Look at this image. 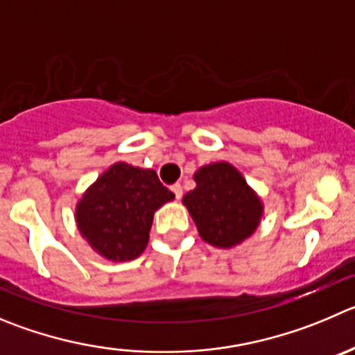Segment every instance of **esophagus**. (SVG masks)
<instances>
[{"instance_id": "esophagus-1", "label": "esophagus", "mask_w": 355, "mask_h": 355, "mask_svg": "<svg viewBox=\"0 0 355 355\" xmlns=\"http://www.w3.org/2000/svg\"><path fill=\"white\" fill-rule=\"evenodd\" d=\"M171 190H172V193L175 195V198H181V197H183V187H181L180 183L172 184Z\"/></svg>"}]
</instances>
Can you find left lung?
I'll return each mask as SVG.
<instances>
[{
  "instance_id": "1",
  "label": "left lung",
  "mask_w": 355,
  "mask_h": 355,
  "mask_svg": "<svg viewBox=\"0 0 355 355\" xmlns=\"http://www.w3.org/2000/svg\"><path fill=\"white\" fill-rule=\"evenodd\" d=\"M197 188L183 197L198 234L218 248H232L248 239L259 223L261 202L230 164L202 167L195 174Z\"/></svg>"
}]
</instances>
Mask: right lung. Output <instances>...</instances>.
<instances>
[{"label": "right lung", "mask_w": 355, "mask_h": 355, "mask_svg": "<svg viewBox=\"0 0 355 355\" xmlns=\"http://www.w3.org/2000/svg\"><path fill=\"white\" fill-rule=\"evenodd\" d=\"M174 193L155 171L114 164L87 190L76 207L83 237L113 261L134 259L144 251L153 212Z\"/></svg>", "instance_id": "obj_1"}]
</instances>
